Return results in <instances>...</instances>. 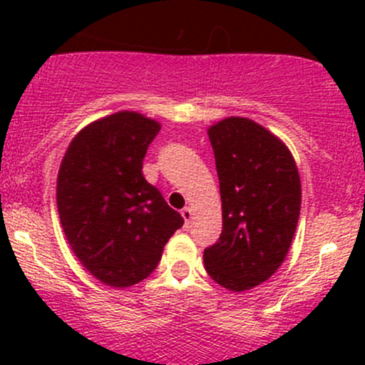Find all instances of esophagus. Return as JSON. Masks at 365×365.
I'll return each mask as SVG.
<instances>
[{
  "label": "esophagus",
  "instance_id": "obj_1",
  "mask_svg": "<svg viewBox=\"0 0 365 365\" xmlns=\"http://www.w3.org/2000/svg\"><path fill=\"white\" fill-rule=\"evenodd\" d=\"M182 217H183V220H185V224H187V226H189V224H190V220H192V217H194V212H192V208H190V206H185V208L182 210Z\"/></svg>",
  "mask_w": 365,
  "mask_h": 365
}]
</instances>
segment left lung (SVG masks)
<instances>
[{
    "instance_id": "8db88e82",
    "label": "left lung",
    "mask_w": 365,
    "mask_h": 365,
    "mask_svg": "<svg viewBox=\"0 0 365 365\" xmlns=\"http://www.w3.org/2000/svg\"><path fill=\"white\" fill-rule=\"evenodd\" d=\"M222 201V233L205 249L210 277L230 292L256 288L277 272L300 215V175L288 146L249 118L208 128Z\"/></svg>"
}]
</instances>
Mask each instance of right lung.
<instances>
[{"label": "right lung", "mask_w": 365, "mask_h": 365, "mask_svg": "<svg viewBox=\"0 0 365 365\" xmlns=\"http://www.w3.org/2000/svg\"><path fill=\"white\" fill-rule=\"evenodd\" d=\"M159 121L120 111L91 121L70 141L56 183L63 233L77 259L113 288H128L159 264L183 219L143 176Z\"/></svg>", "instance_id": "obj_1"}]
</instances>
